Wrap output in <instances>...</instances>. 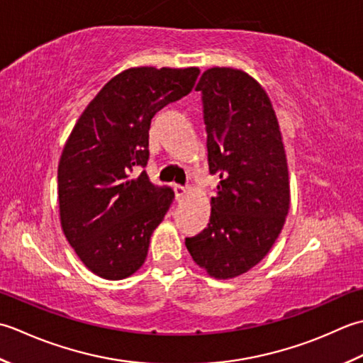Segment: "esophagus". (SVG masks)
<instances>
[{"label": "esophagus", "mask_w": 363, "mask_h": 363, "mask_svg": "<svg viewBox=\"0 0 363 363\" xmlns=\"http://www.w3.org/2000/svg\"><path fill=\"white\" fill-rule=\"evenodd\" d=\"M174 192H175L177 201H182V199L186 196V188L180 186V184H174Z\"/></svg>", "instance_id": "obj_1"}]
</instances>
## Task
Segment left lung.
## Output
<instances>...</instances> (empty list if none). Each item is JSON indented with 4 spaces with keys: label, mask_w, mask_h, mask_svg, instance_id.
<instances>
[{
    "label": "left lung",
    "mask_w": 363,
    "mask_h": 363,
    "mask_svg": "<svg viewBox=\"0 0 363 363\" xmlns=\"http://www.w3.org/2000/svg\"><path fill=\"white\" fill-rule=\"evenodd\" d=\"M196 91L202 94L208 169L219 183L208 225L186 238V247L210 276L232 279L263 260L285 224V150L271 100L247 73L208 69Z\"/></svg>",
    "instance_id": "obj_1"
}]
</instances>
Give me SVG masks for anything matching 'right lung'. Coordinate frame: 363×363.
I'll use <instances>...</instances> for the list:
<instances>
[{
    "mask_svg": "<svg viewBox=\"0 0 363 363\" xmlns=\"http://www.w3.org/2000/svg\"><path fill=\"white\" fill-rule=\"evenodd\" d=\"M189 69H128L103 86L65 143L57 167L65 238L94 274L119 280L145 262L150 236L174 201L145 172L160 109L188 95Z\"/></svg>",
    "mask_w": 363,
    "mask_h": 363,
    "instance_id": "add662e5",
    "label": "right lung"
}]
</instances>
